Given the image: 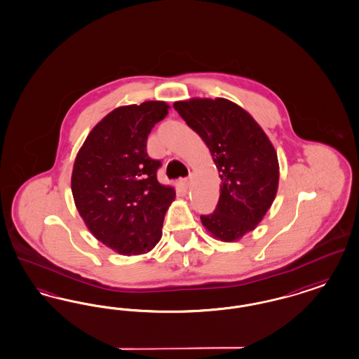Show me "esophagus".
<instances>
[{
    "instance_id": "34e87169",
    "label": "esophagus",
    "mask_w": 359,
    "mask_h": 359,
    "mask_svg": "<svg viewBox=\"0 0 359 359\" xmlns=\"http://www.w3.org/2000/svg\"><path fill=\"white\" fill-rule=\"evenodd\" d=\"M180 183H182V186L188 188V187L191 186V183H192V176H189V177H184V179H182V180H180Z\"/></svg>"
}]
</instances>
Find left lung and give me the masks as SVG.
<instances>
[{
	"label": "left lung",
	"mask_w": 359,
	"mask_h": 359,
	"mask_svg": "<svg viewBox=\"0 0 359 359\" xmlns=\"http://www.w3.org/2000/svg\"><path fill=\"white\" fill-rule=\"evenodd\" d=\"M173 108L208 147L219 171L217 205L201 223L217 241H239L257 229L276 196V151L252 116L227 99L195 97Z\"/></svg>",
	"instance_id": "8db88e82"
}]
</instances>
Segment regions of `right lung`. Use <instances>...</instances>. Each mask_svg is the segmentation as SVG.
<instances>
[{
  "label": "right lung",
  "mask_w": 359,
  "mask_h": 359,
  "mask_svg": "<svg viewBox=\"0 0 359 359\" xmlns=\"http://www.w3.org/2000/svg\"><path fill=\"white\" fill-rule=\"evenodd\" d=\"M164 101L114 109L89 132L73 164V199L88 230L120 255L151 251L161 238L175 188L158 182L147 154L151 129L168 115Z\"/></svg>",
  "instance_id": "add662e5"
}]
</instances>
